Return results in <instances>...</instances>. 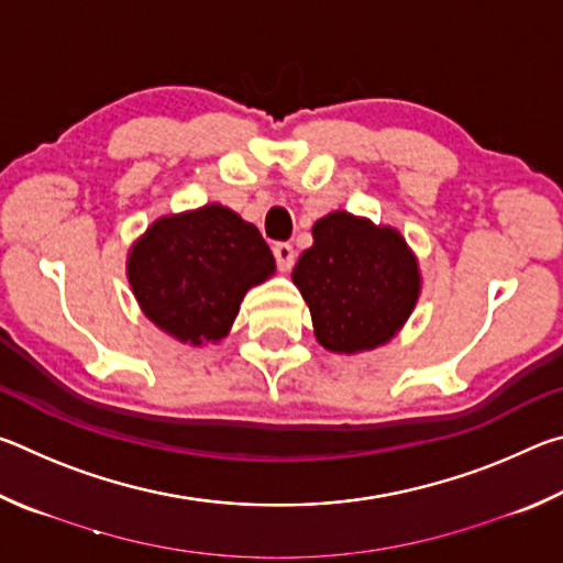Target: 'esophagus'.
<instances>
[{
  "label": "esophagus",
  "instance_id": "34e87169",
  "mask_svg": "<svg viewBox=\"0 0 563 563\" xmlns=\"http://www.w3.org/2000/svg\"><path fill=\"white\" fill-rule=\"evenodd\" d=\"M273 255H275V263H278V271L288 273L295 263V251L290 243H275L273 245Z\"/></svg>",
  "mask_w": 563,
  "mask_h": 563
}]
</instances>
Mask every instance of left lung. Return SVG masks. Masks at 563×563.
I'll use <instances>...</instances> for the list:
<instances>
[{
    "label": "left lung",
    "instance_id": "1",
    "mask_svg": "<svg viewBox=\"0 0 563 563\" xmlns=\"http://www.w3.org/2000/svg\"><path fill=\"white\" fill-rule=\"evenodd\" d=\"M316 338L330 352L385 345L412 316L419 265L399 231L345 211L312 225V245L292 268Z\"/></svg>",
    "mask_w": 563,
    "mask_h": 563
}]
</instances>
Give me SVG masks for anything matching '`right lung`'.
<instances>
[{
    "instance_id": "1",
    "label": "right lung",
    "mask_w": 563,
    "mask_h": 563,
    "mask_svg": "<svg viewBox=\"0 0 563 563\" xmlns=\"http://www.w3.org/2000/svg\"><path fill=\"white\" fill-rule=\"evenodd\" d=\"M144 316L190 345L228 335L253 285L275 273L258 228L221 203L164 216L133 243L126 263Z\"/></svg>"
}]
</instances>
